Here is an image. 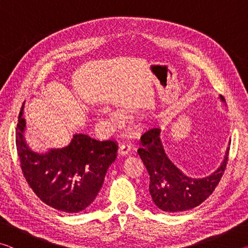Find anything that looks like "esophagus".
I'll return each instance as SVG.
<instances>
[{"mask_svg": "<svg viewBox=\"0 0 248 248\" xmlns=\"http://www.w3.org/2000/svg\"><path fill=\"white\" fill-rule=\"evenodd\" d=\"M130 150H131V144H129V143L121 144L120 148H119V154L127 155V154H129Z\"/></svg>", "mask_w": 248, "mask_h": 248, "instance_id": "obj_1", "label": "esophagus"}]
</instances>
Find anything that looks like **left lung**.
Wrapping results in <instances>:
<instances>
[{
    "mask_svg": "<svg viewBox=\"0 0 248 248\" xmlns=\"http://www.w3.org/2000/svg\"><path fill=\"white\" fill-rule=\"evenodd\" d=\"M221 102H225L220 96ZM230 145V143H229ZM230 146L217 170L205 177L196 178L184 174L170 157L161 140V128L153 127L141 137L138 150L150 176L149 191L153 202L165 212L187 211L202 203L219 184L226 167Z\"/></svg>",
    "mask_w": 248,
    "mask_h": 248,
    "instance_id": "obj_1",
    "label": "left lung"
}]
</instances>
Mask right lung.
Masks as SVG:
<instances>
[{
  "mask_svg": "<svg viewBox=\"0 0 248 248\" xmlns=\"http://www.w3.org/2000/svg\"><path fill=\"white\" fill-rule=\"evenodd\" d=\"M23 110L24 105L16 128V149L25 179L49 207L68 213L83 211L98 195L118 144L77 133L64 148L35 152L25 140Z\"/></svg>",
  "mask_w": 248,
  "mask_h": 248,
  "instance_id": "1",
  "label": "right lung"
}]
</instances>
